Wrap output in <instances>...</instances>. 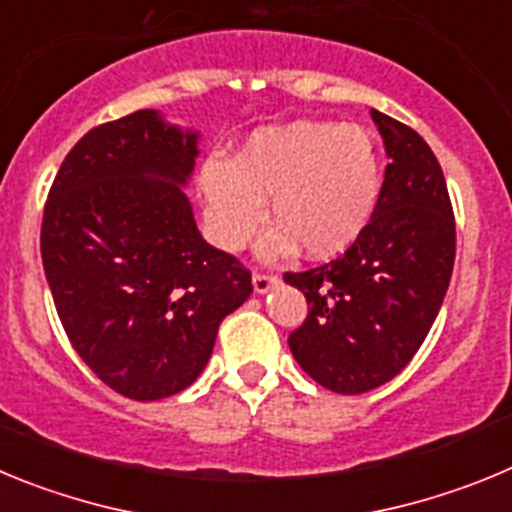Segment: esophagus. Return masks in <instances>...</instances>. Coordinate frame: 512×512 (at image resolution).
Listing matches in <instances>:
<instances>
[{"mask_svg":"<svg viewBox=\"0 0 512 512\" xmlns=\"http://www.w3.org/2000/svg\"><path fill=\"white\" fill-rule=\"evenodd\" d=\"M251 282H253V289H256V295H266L269 289L277 287L279 277L277 274H264V271H256Z\"/></svg>","mask_w":512,"mask_h":512,"instance_id":"esophagus-1","label":"esophagus"}]
</instances>
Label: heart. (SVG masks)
Returning a JSON list of instances; mask_svg holds the SVG:
<instances>
[{
    "label": "heart",
    "instance_id": "b5f03b06",
    "mask_svg": "<svg viewBox=\"0 0 512 512\" xmlns=\"http://www.w3.org/2000/svg\"><path fill=\"white\" fill-rule=\"evenodd\" d=\"M384 161L379 143L359 125L297 120L248 135L233 158L210 156L197 171L207 233L225 251H241L264 220L277 225L261 253L302 248L333 259L366 233L379 207Z\"/></svg>",
    "mask_w": 512,
    "mask_h": 512
}]
</instances>
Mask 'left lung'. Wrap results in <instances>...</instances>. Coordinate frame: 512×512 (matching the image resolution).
Wrapping results in <instances>:
<instances>
[{
  "label": "left lung",
  "instance_id": "8db88e82",
  "mask_svg": "<svg viewBox=\"0 0 512 512\" xmlns=\"http://www.w3.org/2000/svg\"><path fill=\"white\" fill-rule=\"evenodd\" d=\"M390 164L372 223L341 259L284 274L307 300L289 336L297 364L325 390L361 395L408 366L451 282L456 225L446 179L413 128L372 110Z\"/></svg>",
  "mask_w": 512,
  "mask_h": 512
}]
</instances>
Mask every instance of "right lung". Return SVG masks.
<instances>
[{"mask_svg":"<svg viewBox=\"0 0 512 512\" xmlns=\"http://www.w3.org/2000/svg\"><path fill=\"white\" fill-rule=\"evenodd\" d=\"M200 133L138 110L89 130L63 158L40 253L76 354L120 395L161 400L207 366L251 274L205 241L184 187Z\"/></svg>","mask_w":512,"mask_h":512,"instance_id":"right-lung-1","label":"right lung"}]
</instances>
